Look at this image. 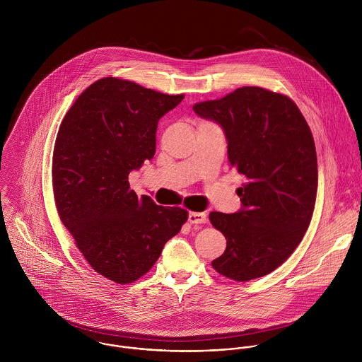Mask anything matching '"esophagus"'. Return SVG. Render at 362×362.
<instances>
[{
    "label": "esophagus",
    "mask_w": 362,
    "mask_h": 362,
    "mask_svg": "<svg viewBox=\"0 0 362 362\" xmlns=\"http://www.w3.org/2000/svg\"><path fill=\"white\" fill-rule=\"evenodd\" d=\"M206 213H199V211H191L188 214V221L192 224H202L206 221Z\"/></svg>",
    "instance_id": "obj_1"
}]
</instances>
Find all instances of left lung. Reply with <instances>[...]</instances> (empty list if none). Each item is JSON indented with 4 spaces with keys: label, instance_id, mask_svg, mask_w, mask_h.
Returning <instances> with one entry per match:
<instances>
[{
    "label": "left lung",
    "instance_id": "8db88e82",
    "mask_svg": "<svg viewBox=\"0 0 362 362\" xmlns=\"http://www.w3.org/2000/svg\"><path fill=\"white\" fill-rule=\"evenodd\" d=\"M194 111L221 125L228 161L247 178L237 189L241 210L209 214L227 240L211 266L235 281L266 276L294 252L312 218L317 160L310 127L290 98L258 86L197 103Z\"/></svg>",
    "mask_w": 362,
    "mask_h": 362
}]
</instances>
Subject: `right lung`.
Masks as SVG:
<instances>
[{"label": "right lung", "instance_id": "obj_1", "mask_svg": "<svg viewBox=\"0 0 362 362\" xmlns=\"http://www.w3.org/2000/svg\"><path fill=\"white\" fill-rule=\"evenodd\" d=\"M182 99L108 76L85 89L59 125L52 171L58 216L93 270L118 284L146 274L188 220L185 209L138 198L128 181L155 156L158 119Z\"/></svg>", "mask_w": 362, "mask_h": 362}]
</instances>
